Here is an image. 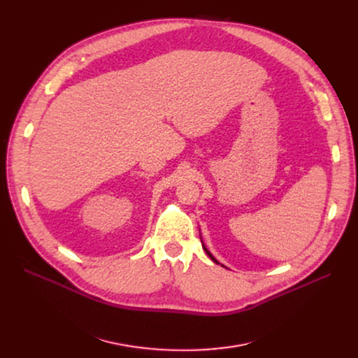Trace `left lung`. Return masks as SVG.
Masks as SVG:
<instances>
[{"instance_id": "left-lung-1", "label": "left lung", "mask_w": 358, "mask_h": 358, "mask_svg": "<svg viewBox=\"0 0 358 358\" xmlns=\"http://www.w3.org/2000/svg\"><path fill=\"white\" fill-rule=\"evenodd\" d=\"M203 249H206V252H207V255H208V257H210V258H211V259H213V261H214V262H215V264H218V261H217V259H215V258H214V257H213V255H211V253H210V252H208V250H207V248H203Z\"/></svg>"}]
</instances>
